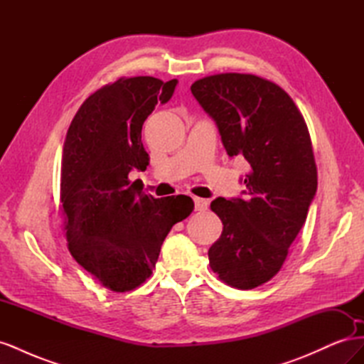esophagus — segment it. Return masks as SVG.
<instances>
[{
  "mask_svg": "<svg viewBox=\"0 0 364 364\" xmlns=\"http://www.w3.org/2000/svg\"><path fill=\"white\" fill-rule=\"evenodd\" d=\"M194 208L196 211H205V209H208V200L206 199H202V197H194Z\"/></svg>",
  "mask_w": 364,
  "mask_h": 364,
  "instance_id": "34e87169",
  "label": "esophagus"
}]
</instances>
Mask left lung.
Returning a JSON list of instances; mask_svg holds the SVG:
<instances>
[{"label": "left lung", "instance_id": "8db88e82", "mask_svg": "<svg viewBox=\"0 0 364 364\" xmlns=\"http://www.w3.org/2000/svg\"><path fill=\"white\" fill-rule=\"evenodd\" d=\"M191 92L228 155L249 164L245 197L211 203L223 232L208 250L209 266L230 287L255 289L281 270L316 196L311 138L290 95L258 75L203 77Z\"/></svg>", "mask_w": 364, "mask_h": 364}]
</instances>
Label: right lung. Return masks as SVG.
<instances>
[{"label":"right lung","instance_id":"right-lung-1","mask_svg":"<svg viewBox=\"0 0 364 364\" xmlns=\"http://www.w3.org/2000/svg\"><path fill=\"white\" fill-rule=\"evenodd\" d=\"M178 80L139 75L118 79L83 102L63 144L60 202L68 249L92 277L117 293L136 289L153 272L173 225L188 217V196L155 199L130 183L149 153L142 124Z\"/></svg>","mask_w":364,"mask_h":364}]
</instances>
